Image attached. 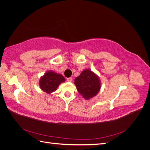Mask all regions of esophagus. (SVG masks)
<instances>
[{"label": "esophagus", "mask_w": 150, "mask_h": 150, "mask_svg": "<svg viewBox=\"0 0 150 150\" xmlns=\"http://www.w3.org/2000/svg\"><path fill=\"white\" fill-rule=\"evenodd\" d=\"M72 78H67V81H68V82H71L72 81Z\"/></svg>", "instance_id": "obj_1"}]
</instances>
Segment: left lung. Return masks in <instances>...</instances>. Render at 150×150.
I'll return each mask as SVG.
<instances>
[{
	"mask_svg": "<svg viewBox=\"0 0 150 150\" xmlns=\"http://www.w3.org/2000/svg\"><path fill=\"white\" fill-rule=\"evenodd\" d=\"M78 92L84 99H89L96 96L101 88L98 77L89 69L83 71L74 80Z\"/></svg>",
	"mask_w": 150,
	"mask_h": 150,
	"instance_id": "1",
	"label": "left lung"
}]
</instances>
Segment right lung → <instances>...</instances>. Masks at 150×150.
<instances>
[{
	"instance_id": "1",
	"label": "right lung",
	"mask_w": 150,
	"mask_h": 150,
	"mask_svg": "<svg viewBox=\"0 0 150 150\" xmlns=\"http://www.w3.org/2000/svg\"><path fill=\"white\" fill-rule=\"evenodd\" d=\"M65 79L63 76L56 74L52 71H47L39 81L40 88L44 92L51 93L56 91L61 83L64 82Z\"/></svg>"
}]
</instances>
